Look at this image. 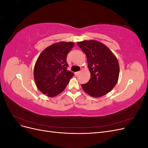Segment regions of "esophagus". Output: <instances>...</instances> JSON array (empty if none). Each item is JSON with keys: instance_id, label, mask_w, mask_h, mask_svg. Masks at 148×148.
I'll return each mask as SVG.
<instances>
[{"instance_id": "1", "label": "esophagus", "mask_w": 148, "mask_h": 148, "mask_svg": "<svg viewBox=\"0 0 148 148\" xmlns=\"http://www.w3.org/2000/svg\"><path fill=\"white\" fill-rule=\"evenodd\" d=\"M79 74H80V71H77V72L75 73V75L76 76V77H77V76H78Z\"/></svg>"}]
</instances>
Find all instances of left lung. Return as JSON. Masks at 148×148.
Instances as JSON below:
<instances>
[{
	"instance_id": "left-lung-1",
	"label": "left lung",
	"mask_w": 148,
	"mask_h": 148,
	"mask_svg": "<svg viewBox=\"0 0 148 148\" xmlns=\"http://www.w3.org/2000/svg\"><path fill=\"white\" fill-rule=\"evenodd\" d=\"M87 57L91 73L89 81L82 85L89 95L98 97L110 92L117 84L119 65L117 58L104 44L95 40L78 42Z\"/></svg>"
}]
</instances>
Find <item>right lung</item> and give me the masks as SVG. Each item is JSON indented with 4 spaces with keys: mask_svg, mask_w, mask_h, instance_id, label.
<instances>
[{
    "mask_svg": "<svg viewBox=\"0 0 148 148\" xmlns=\"http://www.w3.org/2000/svg\"><path fill=\"white\" fill-rule=\"evenodd\" d=\"M73 42H60L49 46L41 52L36 62L34 77L39 91L49 97L63 91L74 73L67 70L66 56Z\"/></svg>",
    "mask_w": 148,
    "mask_h": 148,
    "instance_id": "right-lung-1",
    "label": "right lung"
}]
</instances>
